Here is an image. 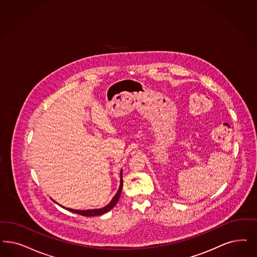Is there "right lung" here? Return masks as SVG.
Returning <instances> with one entry per match:
<instances>
[{"label": "right lung", "mask_w": 257, "mask_h": 257, "mask_svg": "<svg viewBox=\"0 0 257 257\" xmlns=\"http://www.w3.org/2000/svg\"><path fill=\"white\" fill-rule=\"evenodd\" d=\"M122 184H123V181H122V171H121V173H120V185H119V189H118V191L115 194V196L113 197L112 201L108 204L107 206H105L104 208L97 209V210H87V211H78V210H73V209H68V208L66 210H68V211H70L72 212H75V213H78V214H80V215H83V216H96V215L103 214V213H105L108 211H110L111 209H113L115 204L117 203V201L119 199V196H120V194H121Z\"/></svg>", "instance_id": "right-lung-1"}]
</instances>
